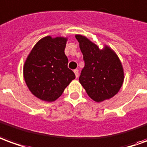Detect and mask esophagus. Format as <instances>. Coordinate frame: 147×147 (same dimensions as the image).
I'll return each instance as SVG.
<instances>
[{
    "mask_svg": "<svg viewBox=\"0 0 147 147\" xmlns=\"http://www.w3.org/2000/svg\"><path fill=\"white\" fill-rule=\"evenodd\" d=\"M74 74H75L76 78H78V76H79V72H78V69H74Z\"/></svg>",
    "mask_w": 147,
    "mask_h": 147,
    "instance_id": "34e87169",
    "label": "esophagus"
}]
</instances>
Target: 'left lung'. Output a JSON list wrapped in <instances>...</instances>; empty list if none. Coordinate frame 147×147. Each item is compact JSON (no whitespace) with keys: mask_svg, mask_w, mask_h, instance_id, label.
<instances>
[{"mask_svg":"<svg viewBox=\"0 0 147 147\" xmlns=\"http://www.w3.org/2000/svg\"><path fill=\"white\" fill-rule=\"evenodd\" d=\"M85 66L79 82L90 98L101 102L112 98L123 82V70L119 59L111 49L100 50L85 36L77 35Z\"/></svg>","mask_w":147,"mask_h":147,"instance_id":"left-lung-1","label":"left lung"}]
</instances>
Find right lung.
<instances>
[{"mask_svg": "<svg viewBox=\"0 0 147 147\" xmlns=\"http://www.w3.org/2000/svg\"><path fill=\"white\" fill-rule=\"evenodd\" d=\"M66 38L47 36L38 41L24 66V80L30 91L44 101H54L75 78L68 68L65 55Z\"/></svg>", "mask_w": 147, "mask_h": 147, "instance_id": "right-lung-1", "label": "right lung"}]
</instances>
